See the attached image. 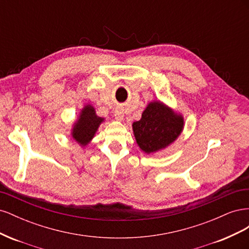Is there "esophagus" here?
<instances>
[{"mask_svg":"<svg viewBox=\"0 0 249 249\" xmlns=\"http://www.w3.org/2000/svg\"><path fill=\"white\" fill-rule=\"evenodd\" d=\"M114 116H115V119L118 120V122H122V120H124V109L122 108H117L114 112Z\"/></svg>","mask_w":249,"mask_h":249,"instance_id":"34e87169","label":"esophagus"}]
</instances>
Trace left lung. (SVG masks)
Listing matches in <instances>:
<instances>
[{"label":"left lung","instance_id":"obj_1","mask_svg":"<svg viewBox=\"0 0 249 249\" xmlns=\"http://www.w3.org/2000/svg\"><path fill=\"white\" fill-rule=\"evenodd\" d=\"M185 126L182 113L159 100L147 104L140 120L132 124L137 145L146 155H154L170 146Z\"/></svg>","mask_w":249,"mask_h":249}]
</instances>
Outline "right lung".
Returning <instances> with one entry per match:
<instances>
[{"mask_svg":"<svg viewBox=\"0 0 249 249\" xmlns=\"http://www.w3.org/2000/svg\"><path fill=\"white\" fill-rule=\"evenodd\" d=\"M105 118L97 116L94 107L91 104L84 105L77 119L72 124L71 135L78 144L84 148L94 138L100 125L105 123Z\"/></svg>","mask_w":249,"mask_h":249,"instance_id":"add662e5","label":"right lung"}]
</instances>
